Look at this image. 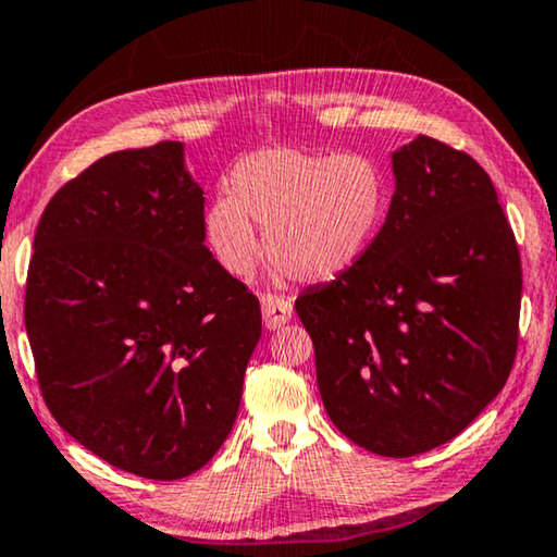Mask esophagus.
Masks as SVG:
<instances>
[{
    "instance_id": "34e87169",
    "label": "esophagus",
    "mask_w": 557,
    "mask_h": 557,
    "mask_svg": "<svg viewBox=\"0 0 557 557\" xmlns=\"http://www.w3.org/2000/svg\"><path fill=\"white\" fill-rule=\"evenodd\" d=\"M261 309H263V324L269 332L284 326L292 319V301L276 294H263L261 296Z\"/></svg>"
}]
</instances>
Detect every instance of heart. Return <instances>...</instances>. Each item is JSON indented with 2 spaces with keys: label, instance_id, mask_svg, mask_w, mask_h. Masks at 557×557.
<instances>
[{
  "label": "heart",
  "instance_id": "b5f03b06",
  "mask_svg": "<svg viewBox=\"0 0 557 557\" xmlns=\"http://www.w3.org/2000/svg\"><path fill=\"white\" fill-rule=\"evenodd\" d=\"M389 203L382 168L361 152L276 145L240 160L231 196L208 206L211 251L231 276L244 278L265 251L288 276L324 281L359 259Z\"/></svg>",
  "mask_w": 557,
  "mask_h": 557
}]
</instances>
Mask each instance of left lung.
<instances>
[{"mask_svg":"<svg viewBox=\"0 0 557 557\" xmlns=\"http://www.w3.org/2000/svg\"><path fill=\"white\" fill-rule=\"evenodd\" d=\"M382 231L296 298L324 407L354 445L412 457L445 445L503 389L518 354L522 269L490 175L419 135L394 152Z\"/></svg>","mask_w":557,"mask_h":557,"instance_id":"1","label":"left lung"}]
</instances>
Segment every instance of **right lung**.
<instances>
[{"label":"right lung","mask_w":557,"mask_h":557,"mask_svg":"<svg viewBox=\"0 0 557 557\" xmlns=\"http://www.w3.org/2000/svg\"><path fill=\"white\" fill-rule=\"evenodd\" d=\"M183 145L120 150L47 203L24 326L45 405L117 470L181 480L236 422L261 304L206 248Z\"/></svg>","instance_id":"1"}]
</instances>
